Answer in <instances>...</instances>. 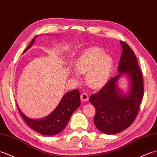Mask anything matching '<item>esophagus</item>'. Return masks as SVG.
Masks as SVG:
<instances>
[{
	"label": "esophagus",
	"instance_id": "34e87169",
	"mask_svg": "<svg viewBox=\"0 0 157 157\" xmlns=\"http://www.w3.org/2000/svg\"><path fill=\"white\" fill-rule=\"evenodd\" d=\"M81 98L83 101H87L89 100V95L86 93H82L81 95Z\"/></svg>",
	"mask_w": 157,
	"mask_h": 157
}]
</instances>
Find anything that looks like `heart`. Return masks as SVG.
Instances as JSON below:
<instances>
[{
    "instance_id": "1",
    "label": "heart",
    "mask_w": 157,
    "mask_h": 157,
    "mask_svg": "<svg viewBox=\"0 0 157 157\" xmlns=\"http://www.w3.org/2000/svg\"><path fill=\"white\" fill-rule=\"evenodd\" d=\"M113 67V60L101 48H92L82 53L75 64V70L86 74L85 81L92 88H99L106 84ZM75 78L77 74L71 72Z\"/></svg>"
}]
</instances>
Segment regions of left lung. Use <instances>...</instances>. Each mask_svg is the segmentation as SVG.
<instances>
[{
  "mask_svg": "<svg viewBox=\"0 0 157 157\" xmlns=\"http://www.w3.org/2000/svg\"><path fill=\"white\" fill-rule=\"evenodd\" d=\"M120 44L123 50L118 75L89 99L96 110L94 124L99 131L107 134L120 133L134 122L144 96L143 78L137 58L126 43L120 41ZM122 74L128 75L131 80V87L127 95L121 93L117 86Z\"/></svg>",
  "mask_w": 157,
  "mask_h": 157,
  "instance_id": "left-lung-1",
  "label": "left lung"
}]
</instances>
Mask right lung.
Here are the masks:
<instances>
[{"label":"right lung","instance_id":"1","mask_svg":"<svg viewBox=\"0 0 157 157\" xmlns=\"http://www.w3.org/2000/svg\"><path fill=\"white\" fill-rule=\"evenodd\" d=\"M37 37H33L29 46L24 52L32 46L35 38ZM80 104L79 91L78 89H75L66 93L55 110L44 119L33 120L27 117L21 112L17 104V105L21 116L31 128L42 135L54 136L64 130L72 114L80 106Z\"/></svg>","mask_w":157,"mask_h":157}]
</instances>
